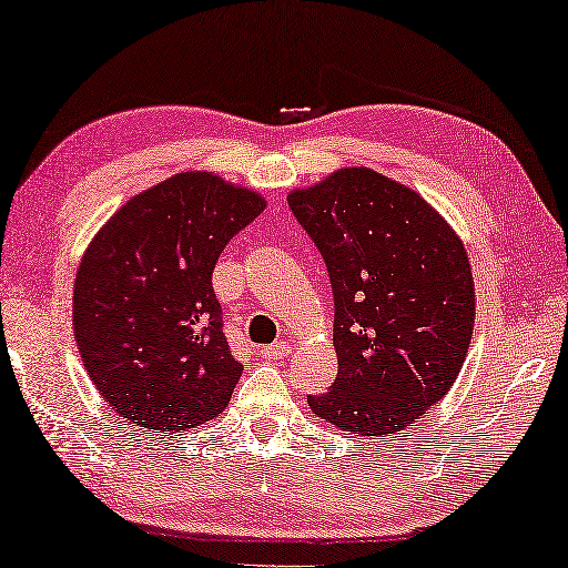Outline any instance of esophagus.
Masks as SVG:
<instances>
[{
    "label": "esophagus",
    "instance_id": "34e87169",
    "mask_svg": "<svg viewBox=\"0 0 568 568\" xmlns=\"http://www.w3.org/2000/svg\"><path fill=\"white\" fill-rule=\"evenodd\" d=\"M292 354V344L290 342H276L272 346H262V356L268 362L274 359H284V356Z\"/></svg>",
    "mask_w": 568,
    "mask_h": 568
}]
</instances>
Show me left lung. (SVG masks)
<instances>
[{
    "label": "left lung",
    "instance_id": "1",
    "mask_svg": "<svg viewBox=\"0 0 568 568\" xmlns=\"http://www.w3.org/2000/svg\"><path fill=\"white\" fill-rule=\"evenodd\" d=\"M334 292L332 389L306 396L344 432L404 429L452 389L474 329V278L454 229L374 169L352 166L290 194Z\"/></svg>",
    "mask_w": 568,
    "mask_h": 568
}]
</instances>
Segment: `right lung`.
<instances>
[{"label": "right lung", "instance_id": "1", "mask_svg": "<svg viewBox=\"0 0 568 568\" xmlns=\"http://www.w3.org/2000/svg\"><path fill=\"white\" fill-rule=\"evenodd\" d=\"M209 172L164 179L99 229L74 282V339L99 394L129 424L186 432L224 412L242 376L212 274L264 212Z\"/></svg>", "mask_w": 568, "mask_h": 568}]
</instances>
